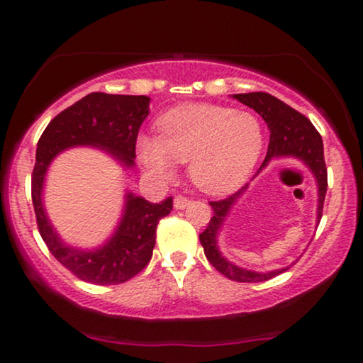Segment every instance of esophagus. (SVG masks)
<instances>
[{
    "mask_svg": "<svg viewBox=\"0 0 363 363\" xmlns=\"http://www.w3.org/2000/svg\"><path fill=\"white\" fill-rule=\"evenodd\" d=\"M188 205H190V198L183 195H177L175 200H173V206H175L177 210H183V208H186Z\"/></svg>",
    "mask_w": 363,
    "mask_h": 363,
    "instance_id": "esophagus-1",
    "label": "esophagus"
}]
</instances>
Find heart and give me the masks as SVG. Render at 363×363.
I'll return each instance as SVG.
<instances>
[{
    "label": "heart",
    "mask_w": 363,
    "mask_h": 363,
    "mask_svg": "<svg viewBox=\"0 0 363 363\" xmlns=\"http://www.w3.org/2000/svg\"><path fill=\"white\" fill-rule=\"evenodd\" d=\"M264 145L255 113L190 104L158 118V137L142 133L137 153L153 175L172 178L175 162H190V178L213 195L235 191L251 175Z\"/></svg>",
    "instance_id": "b5f03b06"
}]
</instances>
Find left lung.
<instances>
[{
	"instance_id": "left-lung-1",
	"label": "left lung",
	"mask_w": 363,
	"mask_h": 363,
	"mask_svg": "<svg viewBox=\"0 0 363 363\" xmlns=\"http://www.w3.org/2000/svg\"><path fill=\"white\" fill-rule=\"evenodd\" d=\"M233 97L238 99L241 104H245V106L255 108L264 118L267 127H269V147H267V155L264 162H262L261 168H264L272 158L292 157L304 162L311 168V172L314 173L317 186H319V206H317V223H319L322 218V210H324V200L327 193V168L324 160V143H322L320 133L315 130V127L312 125L309 118L302 116L301 112L294 111V108L279 101L277 97L271 96V94L250 92L235 94ZM261 168L257 170V173L261 172ZM246 188L247 185L225 198V200L210 201L213 208V218L208 223L206 230L200 235V242L203 250H205L206 259L211 262L216 271H220L223 276H226L228 279L238 282H262L281 274V272L289 269V267L271 272L247 271L245 267L233 264L226 257H223L216 242L218 231L221 230L223 221H225L231 206L235 205V201L242 195V191Z\"/></svg>"
}]
</instances>
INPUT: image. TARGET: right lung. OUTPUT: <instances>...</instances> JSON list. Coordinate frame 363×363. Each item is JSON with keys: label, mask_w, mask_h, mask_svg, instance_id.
<instances>
[{"label": "right lung", "mask_w": 363, "mask_h": 363, "mask_svg": "<svg viewBox=\"0 0 363 363\" xmlns=\"http://www.w3.org/2000/svg\"><path fill=\"white\" fill-rule=\"evenodd\" d=\"M150 97L92 92L57 113L38 142L31 177V196L38 230L51 255L79 279L97 286L121 284L137 276L150 261L157 225L173 208V198L150 203L127 193L125 210L107 245L81 251L64 245L43 206V185L52 158L74 145H96L123 167H133L140 125L148 116Z\"/></svg>", "instance_id": "obj_1"}]
</instances>
